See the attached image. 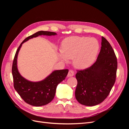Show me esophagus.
<instances>
[{
  "mask_svg": "<svg viewBox=\"0 0 129 129\" xmlns=\"http://www.w3.org/2000/svg\"><path fill=\"white\" fill-rule=\"evenodd\" d=\"M74 75V72L72 70H69L68 74V77H72Z\"/></svg>",
  "mask_w": 129,
  "mask_h": 129,
  "instance_id": "34e87169",
  "label": "esophagus"
}]
</instances>
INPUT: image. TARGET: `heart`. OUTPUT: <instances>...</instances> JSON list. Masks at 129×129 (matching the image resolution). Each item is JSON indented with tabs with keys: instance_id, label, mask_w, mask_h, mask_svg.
Wrapping results in <instances>:
<instances>
[{
	"instance_id": "b5f03b06",
	"label": "heart",
	"mask_w": 129,
	"mask_h": 129,
	"mask_svg": "<svg viewBox=\"0 0 129 129\" xmlns=\"http://www.w3.org/2000/svg\"><path fill=\"white\" fill-rule=\"evenodd\" d=\"M99 49V43L94 38L71 37L62 42V52L58 56L66 62L73 58L74 65L76 68L85 69L93 63Z\"/></svg>"
}]
</instances>
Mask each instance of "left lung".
<instances>
[{
    "label": "left lung",
    "mask_w": 129,
    "mask_h": 129,
    "mask_svg": "<svg viewBox=\"0 0 129 129\" xmlns=\"http://www.w3.org/2000/svg\"><path fill=\"white\" fill-rule=\"evenodd\" d=\"M101 48L96 62L77 71L75 97L80 104L95 106L107 98L114 86L117 69V58L111 46L102 37Z\"/></svg>",
    "instance_id": "obj_1"
}]
</instances>
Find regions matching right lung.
I'll return each instance as SVG.
<instances>
[{
	"mask_svg": "<svg viewBox=\"0 0 129 129\" xmlns=\"http://www.w3.org/2000/svg\"><path fill=\"white\" fill-rule=\"evenodd\" d=\"M55 32L48 31H39L26 38L18 47L13 60L12 73L13 78L14 87L19 95L25 102L35 107H40L48 104L53 100L55 95L57 85L67 76L68 69L56 70L38 82L27 80L19 73L17 67V58L19 50L24 42L39 36H55Z\"/></svg>",
	"mask_w": 129,
	"mask_h": 129,
	"instance_id": "1",
	"label": "right lung"
}]
</instances>
